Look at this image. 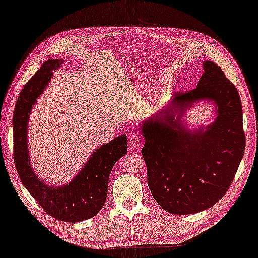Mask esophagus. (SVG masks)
<instances>
[{
    "mask_svg": "<svg viewBox=\"0 0 258 258\" xmlns=\"http://www.w3.org/2000/svg\"><path fill=\"white\" fill-rule=\"evenodd\" d=\"M128 144L131 151H138L141 147V138L139 136H132L130 138Z\"/></svg>",
    "mask_w": 258,
    "mask_h": 258,
    "instance_id": "34e87169",
    "label": "esophagus"
}]
</instances>
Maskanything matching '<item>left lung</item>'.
Here are the masks:
<instances>
[{
	"label": "left lung",
	"instance_id": "1",
	"mask_svg": "<svg viewBox=\"0 0 258 258\" xmlns=\"http://www.w3.org/2000/svg\"><path fill=\"white\" fill-rule=\"evenodd\" d=\"M203 71L194 90L176 96L140 124L149 190L172 214L198 213L220 201L244 154L239 92L212 61H204ZM202 101L213 104V118L191 126L188 111Z\"/></svg>",
	"mask_w": 258,
	"mask_h": 258
}]
</instances>
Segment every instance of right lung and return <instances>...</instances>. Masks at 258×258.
Instances as JSON below:
<instances>
[{
    "label": "right lung",
    "mask_w": 258,
    "mask_h": 258,
    "mask_svg": "<svg viewBox=\"0 0 258 258\" xmlns=\"http://www.w3.org/2000/svg\"><path fill=\"white\" fill-rule=\"evenodd\" d=\"M62 59L45 61L18 96L15 106L14 161L19 178L46 213L57 220L79 222L95 217L104 205L111 170L127 153V138L121 134L91 153L74 177L61 185L44 180L33 169L29 151V122L36 103L49 86L53 72L62 67Z\"/></svg>",
    "instance_id": "obj_1"
}]
</instances>
